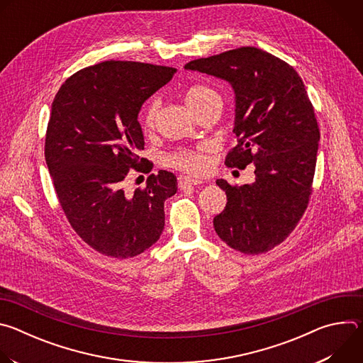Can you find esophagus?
Masks as SVG:
<instances>
[{
	"instance_id": "34e87169",
	"label": "esophagus",
	"mask_w": 363,
	"mask_h": 363,
	"mask_svg": "<svg viewBox=\"0 0 363 363\" xmlns=\"http://www.w3.org/2000/svg\"><path fill=\"white\" fill-rule=\"evenodd\" d=\"M199 184H202V181H199L196 178H191V177H179L178 178L179 188H185L188 185H199Z\"/></svg>"
}]
</instances>
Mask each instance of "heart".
<instances>
[{
	"mask_svg": "<svg viewBox=\"0 0 363 363\" xmlns=\"http://www.w3.org/2000/svg\"><path fill=\"white\" fill-rule=\"evenodd\" d=\"M185 101L189 109L195 113L203 106H208L210 103H221V97L216 90L203 84H195L189 87L185 93ZM160 109V100L157 97H152L147 100L143 106L140 121L142 125L149 129L155 123V118L158 115ZM168 164L175 168H179L186 172H202L206 168V158L202 150H179L168 158Z\"/></svg>",
	"mask_w": 363,
	"mask_h": 363,
	"instance_id": "heart-1",
	"label": "heart"
}]
</instances>
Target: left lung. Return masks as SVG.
Returning <instances> with one entry per match:
<instances>
[{
  "label": "left lung",
  "instance_id": "obj_1",
  "mask_svg": "<svg viewBox=\"0 0 363 363\" xmlns=\"http://www.w3.org/2000/svg\"><path fill=\"white\" fill-rule=\"evenodd\" d=\"M185 69L231 84L238 143L225 165L255 167L252 184L231 186L217 179L227 205L214 218L216 233L244 254L266 252L294 230L312 192L320 133L303 80L286 62L255 47L192 60Z\"/></svg>",
  "mask_w": 363,
  "mask_h": 363
}]
</instances>
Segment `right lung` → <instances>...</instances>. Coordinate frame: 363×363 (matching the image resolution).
Masks as SVG:
<instances>
[{"instance_id": "1", "label": "right lung", "mask_w": 363, "mask_h": 363, "mask_svg": "<svg viewBox=\"0 0 363 363\" xmlns=\"http://www.w3.org/2000/svg\"><path fill=\"white\" fill-rule=\"evenodd\" d=\"M177 69L138 62H103L69 77L59 89L45 135V164L62 208L80 238L113 258L135 257L157 242L164 203L178 189L168 171L149 175L142 189H123L145 146L140 108ZM140 162H143L140 160Z\"/></svg>"}]
</instances>
